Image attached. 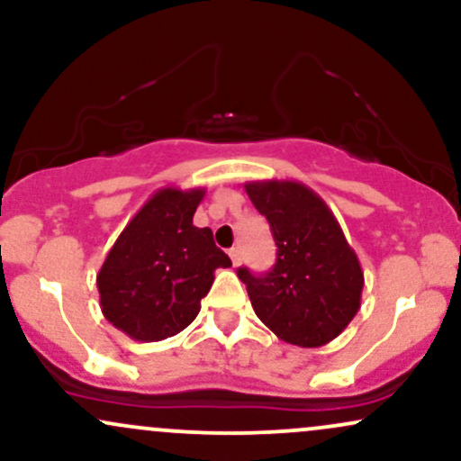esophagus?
Instances as JSON below:
<instances>
[{
  "instance_id": "34e87169",
  "label": "esophagus",
  "mask_w": 461,
  "mask_h": 461,
  "mask_svg": "<svg viewBox=\"0 0 461 461\" xmlns=\"http://www.w3.org/2000/svg\"><path fill=\"white\" fill-rule=\"evenodd\" d=\"M230 258H231V264H234V267H240V262H242L240 249L231 247V249H230Z\"/></svg>"
}]
</instances>
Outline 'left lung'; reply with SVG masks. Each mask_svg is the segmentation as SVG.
I'll use <instances>...</instances> for the list:
<instances>
[{
    "label": "left lung",
    "instance_id": "obj_1",
    "mask_svg": "<svg viewBox=\"0 0 461 461\" xmlns=\"http://www.w3.org/2000/svg\"><path fill=\"white\" fill-rule=\"evenodd\" d=\"M245 190L271 225L277 262L268 273L238 268L258 319L284 342L322 347L357 314L364 273L340 223L301 182H247Z\"/></svg>",
    "mask_w": 461,
    "mask_h": 461
}]
</instances>
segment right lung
<instances>
[{
	"mask_svg": "<svg viewBox=\"0 0 461 461\" xmlns=\"http://www.w3.org/2000/svg\"><path fill=\"white\" fill-rule=\"evenodd\" d=\"M203 194L173 186L153 193L99 268L104 316L131 340L156 342L186 330L216 268L231 267L210 227L193 225Z\"/></svg>",
	"mask_w": 461,
	"mask_h": 461,
	"instance_id": "1",
	"label": "right lung"
}]
</instances>
